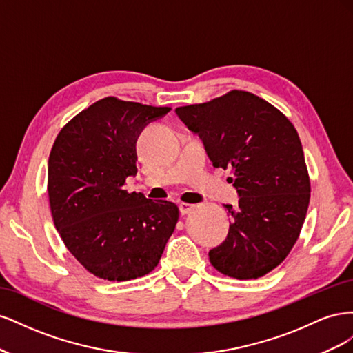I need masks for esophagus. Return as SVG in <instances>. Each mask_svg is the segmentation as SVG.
Wrapping results in <instances>:
<instances>
[{"label":"esophagus","instance_id":"1","mask_svg":"<svg viewBox=\"0 0 353 353\" xmlns=\"http://www.w3.org/2000/svg\"><path fill=\"white\" fill-rule=\"evenodd\" d=\"M193 209H194V205H190V203H181L179 205L181 215H187V213H190Z\"/></svg>","mask_w":353,"mask_h":353}]
</instances>
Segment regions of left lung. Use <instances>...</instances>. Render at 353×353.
Instances as JSON below:
<instances>
[{
    "label": "left lung",
    "mask_w": 353,
    "mask_h": 353,
    "mask_svg": "<svg viewBox=\"0 0 353 353\" xmlns=\"http://www.w3.org/2000/svg\"><path fill=\"white\" fill-rule=\"evenodd\" d=\"M199 134L215 168L232 169L239 206L225 205L228 236L209 252L221 274L259 279L290 253L303 227L311 181L293 123L268 101L232 90L208 103L175 109Z\"/></svg>",
    "instance_id": "obj_1"
}]
</instances>
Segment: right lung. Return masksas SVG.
I'll list each match as a JSON object with an SVG mask.
<instances>
[{
	"label": "right lung",
	"instance_id": "1",
	"mask_svg": "<svg viewBox=\"0 0 353 353\" xmlns=\"http://www.w3.org/2000/svg\"><path fill=\"white\" fill-rule=\"evenodd\" d=\"M170 108L116 97L91 104L61 128L48 159L51 216L68 250L108 281L150 274L172 236L179 209L172 201L130 193L137 174V138Z\"/></svg>",
	"mask_w": 353,
	"mask_h": 353
}]
</instances>
